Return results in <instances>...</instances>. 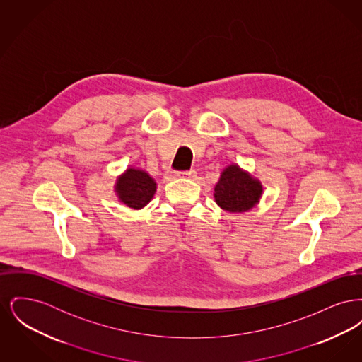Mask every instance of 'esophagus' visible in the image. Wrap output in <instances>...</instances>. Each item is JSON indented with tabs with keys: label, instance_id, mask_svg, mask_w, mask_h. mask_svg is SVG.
I'll return each mask as SVG.
<instances>
[{
	"label": "esophagus",
	"instance_id": "obj_1",
	"mask_svg": "<svg viewBox=\"0 0 362 362\" xmlns=\"http://www.w3.org/2000/svg\"><path fill=\"white\" fill-rule=\"evenodd\" d=\"M175 175L177 177H194L195 176V171L194 170H189V171H177L175 173Z\"/></svg>",
	"mask_w": 362,
	"mask_h": 362
}]
</instances>
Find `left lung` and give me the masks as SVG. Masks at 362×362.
Instances as JSON below:
<instances>
[{
  "mask_svg": "<svg viewBox=\"0 0 362 362\" xmlns=\"http://www.w3.org/2000/svg\"><path fill=\"white\" fill-rule=\"evenodd\" d=\"M258 179L243 171L239 165L226 167L214 187L217 205L230 213H243L255 206L262 195Z\"/></svg>",
  "mask_w": 362,
  "mask_h": 362,
  "instance_id": "8db88e82",
  "label": "left lung"
}]
</instances>
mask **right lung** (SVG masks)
<instances>
[{
	"label": "right lung",
	"mask_w": 362,
	"mask_h": 362,
	"mask_svg": "<svg viewBox=\"0 0 362 362\" xmlns=\"http://www.w3.org/2000/svg\"><path fill=\"white\" fill-rule=\"evenodd\" d=\"M115 191L124 205L132 209H142L153 198L156 182L145 171L129 168L118 177Z\"/></svg>",
	"instance_id": "1"
}]
</instances>
